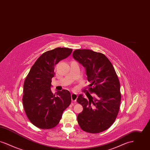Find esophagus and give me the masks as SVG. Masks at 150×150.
<instances>
[{"label":"esophagus","instance_id":"esophagus-1","mask_svg":"<svg viewBox=\"0 0 150 150\" xmlns=\"http://www.w3.org/2000/svg\"><path fill=\"white\" fill-rule=\"evenodd\" d=\"M71 97L72 101L74 102H76L78 98V95L75 93H72L71 94Z\"/></svg>","mask_w":150,"mask_h":150}]
</instances>
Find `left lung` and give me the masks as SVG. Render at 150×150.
Masks as SVG:
<instances>
[{
    "instance_id": "obj_1",
    "label": "left lung",
    "mask_w": 150,
    "mask_h": 150,
    "mask_svg": "<svg viewBox=\"0 0 150 150\" xmlns=\"http://www.w3.org/2000/svg\"><path fill=\"white\" fill-rule=\"evenodd\" d=\"M72 57L86 69L89 91L79 94L77 102L83 107L77 117L84 131L97 133L107 130L118 114L121 101L120 83L114 68L103 54L89 50H74ZM93 85V88L91 86Z\"/></svg>"
}]
</instances>
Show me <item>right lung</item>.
I'll list each match as a JSON object with an SVG mask.
<instances>
[{
	"label": "right lung",
	"instance_id": "right-lung-1",
	"mask_svg": "<svg viewBox=\"0 0 150 150\" xmlns=\"http://www.w3.org/2000/svg\"><path fill=\"white\" fill-rule=\"evenodd\" d=\"M72 49L56 48L42 54L31 67L23 84V105L31 122L39 128L55 127L71 100V94L63 89L51 91L54 66L71 54Z\"/></svg>",
	"mask_w": 150,
	"mask_h": 150
}]
</instances>
